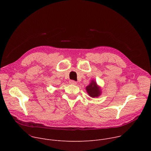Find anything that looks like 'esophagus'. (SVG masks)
<instances>
[{"mask_svg": "<svg viewBox=\"0 0 151 151\" xmlns=\"http://www.w3.org/2000/svg\"><path fill=\"white\" fill-rule=\"evenodd\" d=\"M69 83H70V84H72V85H76V82L75 81H73V80H70V81H69Z\"/></svg>", "mask_w": 151, "mask_h": 151, "instance_id": "1", "label": "esophagus"}]
</instances>
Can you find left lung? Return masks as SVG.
I'll return each mask as SVG.
<instances>
[{
  "label": "left lung",
  "mask_w": 151,
  "mask_h": 151,
  "mask_svg": "<svg viewBox=\"0 0 151 151\" xmlns=\"http://www.w3.org/2000/svg\"><path fill=\"white\" fill-rule=\"evenodd\" d=\"M86 90L91 97H97L101 93L99 87H97L96 82L94 81H92L90 84L86 87Z\"/></svg>",
  "instance_id": "8db88e82"
}]
</instances>
